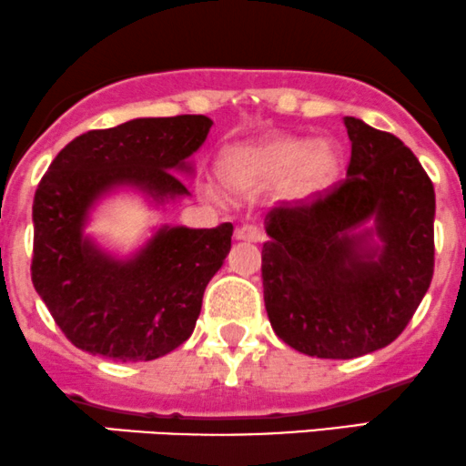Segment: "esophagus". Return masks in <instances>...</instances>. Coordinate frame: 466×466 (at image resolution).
<instances>
[{"instance_id":"esophagus-1","label":"esophagus","mask_w":466,"mask_h":466,"mask_svg":"<svg viewBox=\"0 0 466 466\" xmlns=\"http://www.w3.org/2000/svg\"><path fill=\"white\" fill-rule=\"evenodd\" d=\"M235 239H242V242H264V231L257 224H242V227L235 228Z\"/></svg>"}]
</instances>
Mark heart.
Wrapping results in <instances>:
<instances>
[{
  "label": "heart",
  "instance_id": "obj_1",
  "mask_svg": "<svg viewBox=\"0 0 466 466\" xmlns=\"http://www.w3.org/2000/svg\"><path fill=\"white\" fill-rule=\"evenodd\" d=\"M340 174V152L331 141L308 137H270L231 147L222 158V177L235 191H257L286 180L289 198L322 194Z\"/></svg>",
  "mask_w": 466,
  "mask_h": 466
}]
</instances>
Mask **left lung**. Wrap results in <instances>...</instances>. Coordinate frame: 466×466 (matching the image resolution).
<instances>
[{"mask_svg": "<svg viewBox=\"0 0 466 466\" xmlns=\"http://www.w3.org/2000/svg\"><path fill=\"white\" fill-rule=\"evenodd\" d=\"M347 178L266 216L261 281L272 329L297 351L353 360L401 336L434 275V185L401 139L344 117ZM375 217L382 250L350 231Z\"/></svg>", "mask_w": 466, "mask_h": 466, "instance_id": "8db88e82", "label": "left lung"}]
</instances>
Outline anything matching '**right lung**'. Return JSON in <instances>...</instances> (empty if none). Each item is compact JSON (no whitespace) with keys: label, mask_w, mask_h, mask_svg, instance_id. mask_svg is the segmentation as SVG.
Returning a JSON list of instances; mask_svg holds the SVG:
<instances>
[{"label":"right lung","mask_w":466,"mask_h":466,"mask_svg":"<svg viewBox=\"0 0 466 466\" xmlns=\"http://www.w3.org/2000/svg\"><path fill=\"white\" fill-rule=\"evenodd\" d=\"M205 115L144 117L69 141L43 174L32 205V283L65 338L113 362H147L194 331L207 283L231 248L233 224L161 228L133 261L82 239L93 198L133 183L158 198L189 194L172 169L202 146Z\"/></svg>","instance_id":"1"}]
</instances>
